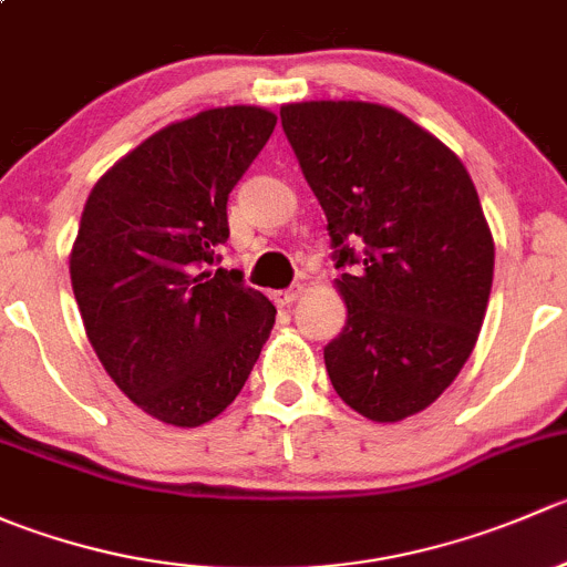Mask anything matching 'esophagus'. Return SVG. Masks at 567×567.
Segmentation results:
<instances>
[{
  "mask_svg": "<svg viewBox=\"0 0 567 567\" xmlns=\"http://www.w3.org/2000/svg\"><path fill=\"white\" fill-rule=\"evenodd\" d=\"M301 290H305V288H301V285H293V288H288V290H274V293H271L274 305H277V307H290L296 299H299Z\"/></svg>",
  "mask_w": 567,
  "mask_h": 567,
  "instance_id": "34e87169",
  "label": "esophagus"
}]
</instances>
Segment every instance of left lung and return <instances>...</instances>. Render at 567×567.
I'll list each match as a JSON object with an SVG mask.
<instances>
[{
	"instance_id": "obj_1",
	"label": "left lung",
	"mask_w": 567,
	"mask_h": 567,
	"mask_svg": "<svg viewBox=\"0 0 567 567\" xmlns=\"http://www.w3.org/2000/svg\"><path fill=\"white\" fill-rule=\"evenodd\" d=\"M285 136L329 221L348 320L323 348L334 392L373 422L427 409L466 364L494 282L477 188L444 142L390 106L305 101Z\"/></svg>"
}]
</instances>
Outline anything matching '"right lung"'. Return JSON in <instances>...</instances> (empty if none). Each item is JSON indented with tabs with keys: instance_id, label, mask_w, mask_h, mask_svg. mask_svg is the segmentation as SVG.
<instances>
[{
	"instance_id": "right-lung-1",
	"label": "right lung",
	"mask_w": 567,
	"mask_h": 567,
	"mask_svg": "<svg viewBox=\"0 0 567 567\" xmlns=\"http://www.w3.org/2000/svg\"><path fill=\"white\" fill-rule=\"evenodd\" d=\"M262 106L205 109L125 153L90 192L71 285L101 364L142 411L175 427L219 416L274 326L241 271L214 266L227 197L271 136Z\"/></svg>"
}]
</instances>
